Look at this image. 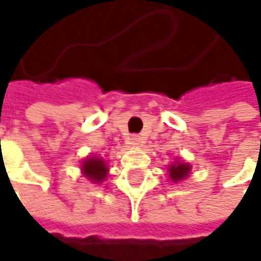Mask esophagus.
Segmentation results:
<instances>
[{
  "mask_svg": "<svg viewBox=\"0 0 261 261\" xmlns=\"http://www.w3.org/2000/svg\"><path fill=\"white\" fill-rule=\"evenodd\" d=\"M126 144L127 145H141L142 144V138L141 136H130V138H127V141H126Z\"/></svg>",
  "mask_w": 261,
  "mask_h": 261,
  "instance_id": "34e87169",
  "label": "esophagus"
}]
</instances>
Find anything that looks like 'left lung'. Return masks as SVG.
Masks as SVG:
<instances>
[{"mask_svg":"<svg viewBox=\"0 0 261 261\" xmlns=\"http://www.w3.org/2000/svg\"><path fill=\"white\" fill-rule=\"evenodd\" d=\"M168 171H170V178L175 183V181L183 180V178L187 177L189 171H190V166L189 164H181V163H175L168 168Z\"/></svg>","mask_w":261,"mask_h":261,"instance_id":"1","label":"left lung"}]
</instances>
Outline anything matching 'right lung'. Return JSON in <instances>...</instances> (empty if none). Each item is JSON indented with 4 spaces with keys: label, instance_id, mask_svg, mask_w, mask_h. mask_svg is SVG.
Returning <instances> with one entry per match:
<instances>
[{
    "label": "right lung",
    "instance_id": "right-lung-1",
    "mask_svg": "<svg viewBox=\"0 0 261 261\" xmlns=\"http://www.w3.org/2000/svg\"><path fill=\"white\" fill-rule=\"evenodd\" d=\"M83 170L84 174L88 177L91 181L94 183H100L105 180L106 174H107V167H106L105 161L100 158H88L83 164Z\"/></svg>",
    "mask_w": 261,
    "mask_h": 261
}]
</instances>
